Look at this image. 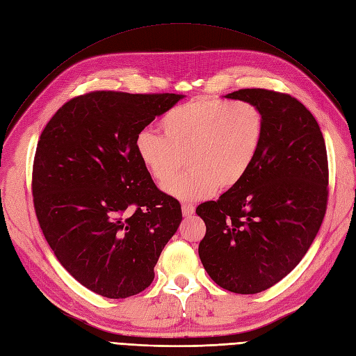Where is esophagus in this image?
<instances>
[{
  "label": "esophagus",
  "instance_id": "1",
  "mask_svg": "<svg viewBox=\"0 0 356 356\" xmlns=\"http://www.w3.org/2000/svg\"><path fill=\"white\" fill-rule=\"evenodd\" d=\"M195 211V207L191 203H184L182 204V215L184 216H191Z\"/></svg>",
  "mask_w": 356,
  "mask_h": 356
}]
</instances>
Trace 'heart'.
<instances>
[{
  "mask_svg": "<svg viewBox=\"0 0 356 356\" xmlns=\"http://www.w3.org/2000/svg\"><path fill=\"white\" fill-rule=\"evenodd\" d=\"M162 134L141 129L136 152L159 186L173 177L186 156L189 170L166 186L181 200H202L246 178L262 149L265 116L248 100L202 97L172 107L159 122Z\"/></svg>",
  "mask_w": 356,
  "mask_h": 356,
  "instance_id": "1",
  "label": "heart"
}]
</instances>
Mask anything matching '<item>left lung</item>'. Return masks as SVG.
Returning a JSON list of instances; mask_svg holds the SVG:
<instances>
[{
	"mask_svg": "<svg viewBox=\"0 0 356 356\" xmlns=\"http://www.w3.org/2000/svg\"><path fill=\"white\" fill-rule=\"evenodd\" d=\"M225 97L261 107L265 137L246 178L195 209L206 224L199 256L219 287L254 295L311 248L327 209V150L318 122L290 94L244 88Z\"/></svg>",
	"mask_w": 356,
	"mask_h": 356,
	"instance_id": "obj_1",
	"label": "left lung"
}]
</instances>
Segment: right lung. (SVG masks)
Wrapping results in <instances>:
<instances>
[{"instance_id": "add662e5", "label": "right lung", "mask_w": 356, "mask_h": 356, "mask_svg": "<svg viewBox=\"0 0 356 356\" xmlns=\"http://www.w3.org/2000/svg\"><path fill=\"white\" fill-rule=\"evenodd\" d=\"M178 94L91 91L61 106L44 128L32 169L36 218L58 262L108 299L149 287L182 219L136 152L137 134Z\"/></svg>"}]
</instances>
